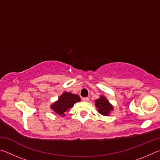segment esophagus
I'll list each match as a JSON object with an SVG mask.
<instances>
[{
  "label": "esophagus",
  "instance_id": "1",
  "mask_svg": "<svg viewBox=\"0 0 160 160\" xmlns=\"http://www.w3.org/2000/svg\"><path fill=\"white\" fill-rule=\"evenodd\" d=\"M89 100H90L89 97H85V98H82L83 102H89Z\"/></svg>",
  "mask_w": 160,
  "mask_h": 160
}]
</instances>
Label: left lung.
Instances as JSON below:
<instances>
[{"label":"left lung","mask_w":160,"mask_h":160,"mask_svg":"<svg viewBox=\"0 0 160 160\" xmlns=\"http://www.w3.org/2000/svg\"><path fill=\"white\" fill-rule=\"evenodd\" d=\"M94 102L97 111L102 116H109L111 112L113 111V106L104 95H101L99 99L94 100Z\"/></svg>","instance_id":"8db88e82"}]
</instances>
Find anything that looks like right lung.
<instances>
[{
	"mask_svg": "<svg viewBox=\"0 0 160 160\" xmlns=\"http://www.w3.org/2000/svg\"><path fill=\"white\" fill-rule=\"evenodd\" d=\"M80 101V97L78 94L64 92L58 97L57 101L51 104L50 108L52 109L53 113H57L59 116L63 117L70 108L73 107L74 104Z\"/></svg>",
	"mask_w": 160,
	"mask_h": 160,
	"instance_id": "obj_1",
	"label": "right lung"
}]
</instances>
